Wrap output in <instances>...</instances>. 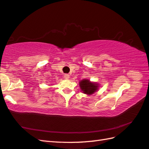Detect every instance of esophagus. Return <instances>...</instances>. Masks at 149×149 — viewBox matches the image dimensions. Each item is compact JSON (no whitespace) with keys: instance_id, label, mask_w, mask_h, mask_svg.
<instances>
[{"instance_id":"1","label":"esophagus","mask_w":149,"mask_h":149,"mask_svg":"<svg viewBox=\"0 0 149 149\" xmlns=\"http://www.w3.org/2000/svg\"><path fill=\"white\" fill-rule=\"evenodd\" d=\"M64 77H65V79H68L70 78V75H69V74H66L64 75Z\"/></svg>"}]
</instances>
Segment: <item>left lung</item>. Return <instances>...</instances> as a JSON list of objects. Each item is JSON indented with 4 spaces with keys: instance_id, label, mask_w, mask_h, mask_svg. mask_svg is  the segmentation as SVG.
<instances>
[{
    "instance_id": "1",
    "label": "left lung",
    "mask_w": 149,
    "mask_h": 149,
    "mask_svg": "<svg viewBox=\"0 0 149 149\" xmlns=\"http://www.w3.org/2000/svg\"><path fill=\"white\" fill-rule=\"evenodd\" d=\"M80 88L84 93L91 95L98 90V85L93 83L88 79H84L80 82Z\"/></svg>"
}]
</instances>
